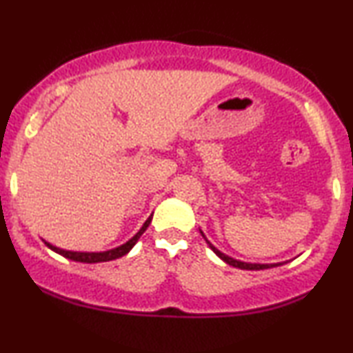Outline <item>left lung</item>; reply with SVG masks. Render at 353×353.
I'll list each match as a JSON object with an SVG mask.
<instances>
[{
    "label": "left lung",
    "instance_id": "obj_1",
    "mask_svg": "<svg viewBox=\"0 0 353 353\" xmlns=\"http://www.w3.org/2000/svg\"><path fill=\"white\" fill-rule=\"evenodd\" d=\"M199 233L202 234V238L205 239V243L209 244V248L216 254V257H220L225 263H228V265H231V267H234V268H239V270H268V268L279 267V265L284 263V262H278V263H249V262H241V260H236L233 257H230V255H226V254L221 252V250L216 249L215 245L212 244L209 239H207V236L204 234V231H202L201 228H199Z\"/></svg>",
    "mask_w": 353,
    "mask_h": 353
}]
</instances>
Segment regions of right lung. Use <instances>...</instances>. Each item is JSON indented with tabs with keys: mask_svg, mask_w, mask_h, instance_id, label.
I'll return each instance as SVG.
<instances>
[{
	"mask_svg": "<svg viewBox=\"0 0 353 353\" xmlns=\"http://www.w3.org/2000/svg\"><path fill=\"white\" fill-rule=\"evenodd\" d=\"M152 220V215L149 216V219L144 221L141 228H139V231L137 234L133 236L132 239H128L127 243L120 244L117 245V248L114 249H109V250H103V252H80V250H65V249H61V248H56V245H52L51 243H48V241H45V244L50 248L51 250H54L56 254L62 255V257L65 259H70L74 260V262H81V263H99V262H109V260H115V259H120L123 257V255H127L130 250L133 249V245L138 243V239L141 238V234L144 233V231L148 230L149 223H151Z\"/></svg>",
	"mask_w": 353,
	"mask_h": 353,
	"instance_id": "obj_1",
	"label": "right lung"
}]
</instances>
